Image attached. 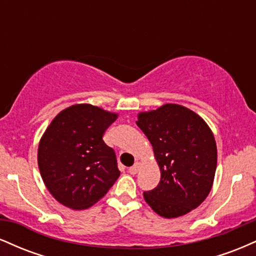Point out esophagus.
I'll return each mask as SVG.
<instances>
[{
  "label": "esophagus",
  "mask_w": 256,
  "mask_h": 256,
  "mask_svg": "<svg viewBox=\"0 0 256 256\" xmlns=\"http://www.w3.org/2000/svg\"><path fill=\"white\" fill-rule=\"evenodd\" d=\"M140 162H136L134 166H131L130 168H128V173H130V174H136L138 172V168H140Z\"/></svg>",
  "instance_id": "34e87169"
}]
</instances>
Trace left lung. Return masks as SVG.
Returning <instances> with one entry per match:
<instances>
[{"label": "left lung", "instance_id": "left-lung-1", "mask_svg": "<svg viewBox=\"0 0 256 256\" xmlns=\"http://www.w3.org/2000/svg\"><path fill=\"white\" fill-rule=\"evenodd\" d=\"M154 150L161 179L144 192L146 202L164 218H177L198 207L212 189L216 144L210 126L195 112L174 104L142 112L136 122Z\"/></svg>", "mask_w": 256, "mask_h": 256}]
</instances>
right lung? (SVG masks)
<instances>
[{
  "instance_id": "add662e5",
  "label": "right lung",
  "mask_w": 256,
  "mask_h": 256,
  "mask_svg": "<svg viewBox=\"0 0 256 256\" xmlns=\"http://www.w3.org/2000/svg\"><path fill=\"white\" fill-rule=\"evenodd\" d=\"M118 118L96 106L73 104L52 119L38 144V167L46 189L61 204L86 210L119 178L116 152L102 140Z\"/></svg>"
}]
</instances>
